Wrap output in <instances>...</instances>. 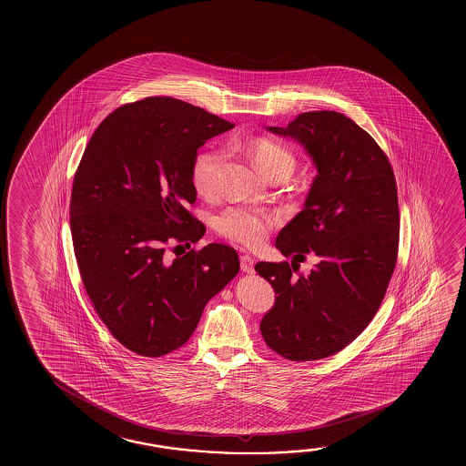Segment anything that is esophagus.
<instances>
[{
  "instance_id": "34e87169",
  "label": "esophagus",
  "mask_w": 466,
  "mask_h": 466,
  "mask_svg": "<svg viewBox=\"0 0 466 466\" xmlns=\"http://www.w3.org/2000/svg\"><path fill=\"white\" fill-rule=\"evenodd\" d=\"M240 268H242L244 273L252 275L253 271H255V263H253V259L248 255H242L240 257Z\"/></svg>"
}]
</instances>
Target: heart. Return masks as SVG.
Listing matches in <instances>:
<instances>
[{
	"instance_id": "heart-1",
	"label": "heart",
	"mask_w": 466,
	"mask_h": 466,
	"mask_svg": "<svg viewBox=\"0 0 466 466\" xmlns=\"http://www.w3.org/2000/svg\"><path fill=\"white\" fill-rule=\"evenodd\" d=\"M238 147L250 156L253 164L269 180L289 177L296 168V157L288 147L269 137H255L238 143ZM224 154L219 149H207L195 156L191 164V184L203 198L211 199L219 193ZM273 221L267 214L250 208H229L214 221V229L230 242L245 248H257L267 240Z\"/></svg>"
}]
</instances>
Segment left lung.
Returning <instances> with one entry per match:
<instances>
[{"instance_id": "8db88e82", "label": "left lung", "mask_w": 466, "mask_h": 466, "mask_svg": "<svg viewBox=\"0 0 466 466\" xmlns=\"http://www.w3.org/2000/svg\"><path fill=\"white\" fill-rule=\"evenodd\" d=\"M268 130L304 146L319 172L304 209L279 232L276 248L298 263L309 253L319 261L307 276L292 275L288 261L255 265L276 292L259 329L282 358H329L374 319L397 265L393 168L374 137L333 110L306 112L286 128Z\"/></svg>"}]
</instances>
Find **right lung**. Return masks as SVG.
Instances as JSON below:
<instances>
[{
    "mask_svg": "<svg viewBox=\"0 0 466 466\" xmlns=\"http://www.w3.org/2000/svg\"><path fill=\"white\" fill-rule=\"evenodd\" d=\"M230 128L184 100L146 97L108 115L77 166L69 224L81 279L108 331L139 356L184 346L238 273L229 245L167 257L168 245L190 248L207 230L187 209L197 199L191 164Z\"/></svg>",
    "mask_w": 466,
    "mask_h": 466,
    "instance_id": "right-lung-1",
    "label": "right lung"
}]
</instances>
